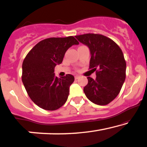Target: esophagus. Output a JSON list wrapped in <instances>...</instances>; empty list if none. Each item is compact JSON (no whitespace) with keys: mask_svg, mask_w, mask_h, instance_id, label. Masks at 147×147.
Returning a JSON list of instances; mask_svg holds the SVG:
<instances>
[{"mask_svg":"<svg viewBox=\"0 0 147 147\" xmlns=\"http://www.w3.org/2000/svg\"><path fill=\"white\" fill-rule=\"evenodd\" d=\"M79 78V76H75V79L77 80V79Z\"/></svg>","mask_w":147,"mask_h":147,"instance_id":"1","label":"esophagus"}]
</instances>
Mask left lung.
Returning <instances> with one entry per match:
<instances>
[{
  "instance_id": "8db88e82",
  "label": "left lung",
  "mask_w": 147,
  "mask_h": 147,
  "mask_svg": "<svg viewBox=\"0 0 147 147\" xmlns=\"http://www.w3.org/2000/svg\"><path fill=\"white\" fill-rule=\"evenodd\" d=\"M75 37L90 49V69L96 71V75L95 80L87 77L84 92L95 104H108L117 96L126 78V64L122 51L114 41L102 34L89 33Z\"/></svg>"
}]
</instances>
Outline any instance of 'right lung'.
I'll list each match as a JSON object with an SVG mask.
<instances>
[{
    "label": "right lung",
    "instance_id": "right-lung-1",
    "mask_svg": "<svg viewBox=\"0 0 147 147\" xmlns=\"http://www.w3.org/2000/svg\"><path fill=\"white\" fill-rule=\"evenodd\" d=\"M78 41L72 36L51 37L39 42L25 57L22 65V81L31 100L39 108L55 110L65 103L74 76L60 78L54 69L62 62L66 51Z\"/></svg>",
    "mask_w": 147,
    "mask_h": 147
}]
</instances>
